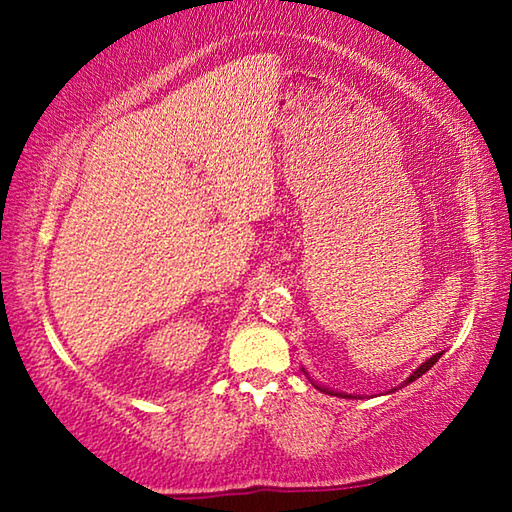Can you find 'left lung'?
Returning <instances> with one entry per match:
<instances>
[{"instance_id": "obj_1", "label": "left lung", "mask_w": 512, "mask_h": 512, "mask_svg": "<svg viewBox=\"0 0 512 512\" xmlns=\"http://www.w3.org/2000/svg\"><path fill=\"white\" fill-rule=\"evenodd\" d=\"M440 357H443V352H438V354H433V357L431 359H427V361H424L422 363V366H418V368H415L413 372H411V375L409 377H406L404 381H402V384H397L395 388H391V391H388V393H395V391H400V388H404V386H409V384H413V381L415 379H420L422 375H424V372H427V370H431V366H433V363H436ZM302 372H305V375H307V370L305 368H302ZM309 377V375H307ZM309 381H311V384H314L316 388H318V391L320 393H327V395H334V397H343V400H359V395H348V393H339V391H332V388H325V386H320V384H316V381L314 379H311L309 377Z\"/></svg>"}]
</instances>
